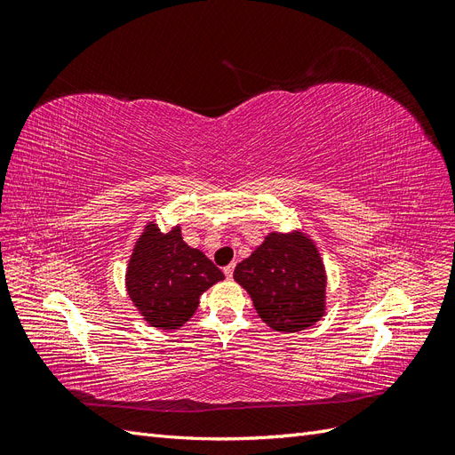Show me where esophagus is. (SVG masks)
I'll list each match as a JSON object with an SVG mask.
<instances>
[{
	"label": "esophagus",
	"mask_w": 455,
	"mask_h": 455,
	"mask_svg": "<svg viewBox=\"0 0 455 455\" xmlns=\"http://www.w3.org/2000/svg\"><path fill=\"white\" fill-rule=\"evenodd\" d=\"M233 269H235V264H229V266H226V267H224V273H226V277H228V279H231V277H233Z\"/></svg>",
	"instance_id": "obj_1"
}]
</instances>
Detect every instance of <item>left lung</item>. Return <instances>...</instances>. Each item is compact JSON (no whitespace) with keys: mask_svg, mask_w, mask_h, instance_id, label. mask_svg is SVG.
I'll return each instance as SVG.
<instances>
[{"mask_svg":"<svg viewBox=\"0 0 455 455\" xmlns=\"http://www.w3.org/2000/svg\"><path fill=\"white\" fill-rule=\"evenodd\" d=\"M233 279L251 294L259 319L277 332H299L326 313V269L304 231H271L237 264Z\"/></svg>","mask_w":455,"mask_h":455,"instance_id":"1","label":"left lung"}]
</instances>
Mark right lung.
<instances>
[{"mask_svg": "<svg viewBox=\"0 0 455 455\" xmlns=\"http://www.w3.org/2000/svg\"><path fill=\"white\" fill-rule=\"evenodd\" d=\"M218 281H224V273L184 243L180 226L163 233L156 222H148L136 239L125 273L134 307L159 330L184 326L197 311L201 294Z\"/></svg>", "mask_w": 455, "mask_h": 455, "instance_id": "add662e5", "label": "right lung"}]
</instances>
